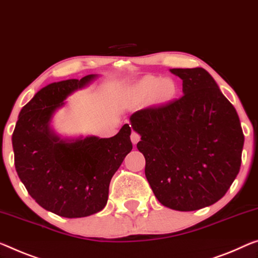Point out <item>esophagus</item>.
<instances>
[{"instance_id":"34e87169","label":"esophagus","mask_w":258,"mask_h":258,"mask_svg":"<svg viewBox=\"0 0 258 258\" xmlns=\"http://www.w3.org/2000/svg\"><path fill=\"white\" fill-rule=\"evenodd\" d=\"M130 138H132L133 144H137V143L141 140V135L136 132H133L132 135H130Z\"/></svg>"}]
</instances>
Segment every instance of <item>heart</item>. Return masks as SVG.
<instances>
[{
	"label": "heart",
	"instance_id": "heart-1",
	"mask_svg": "<svg viewBox=\"0 0 258 258\" xmlns=\"http://www.w3.org/2000/svg\"><path fill=\"white\" fill-rule=\"evenodd\" d=\"M134 98L138 101L153 98L158 104H164L173 100L177 94V85L173 79L148 76L134 88Z\"/></svg>",
	"mask_w": 258,
	"mask_h": 258
}]
</instances>
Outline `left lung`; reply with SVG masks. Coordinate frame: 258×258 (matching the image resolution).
Here are the masks:
<instances>
[{"label": "left lung", "instance_id": "8db88e82", "mask_svg": "<svg viewBox=\"0 0 258 258\" xmlns=\"http://www.w3.org/2000/svg\"><path fill=\"white\" fill-rule=\"evenodd\" d=\"M183 96L130 116L141 135L145 176L162 205L203 209L225 196L239 174L244 136L233 105L203 68L170 69Z\"/></svg>", "mask_w": 258, "mask_h": 258}]
</instances>
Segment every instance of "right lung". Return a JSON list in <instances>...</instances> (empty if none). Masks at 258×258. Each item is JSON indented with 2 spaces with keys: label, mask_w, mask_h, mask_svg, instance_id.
<instances>
[{
  "label": "right lung",
  "mask_w": 258,
  "mask_h": 258,
  "mask_svg": "<svg viewBox=\"0 0 258 258\" xmlns=\"http://www.w3.org/2000/svg\"><path fill=\"white\" fill-rule=\"evenodd\" d=\"M96 77L67 79L41 89L23 107L13 134L15 167L27 192L47 211L66 218L101 211L110 180L133 150L132 126L110 138L63 141L49 121L63 100Z\"/></svg>",
  "instance_id": "add662e5"
}]
</instances>
